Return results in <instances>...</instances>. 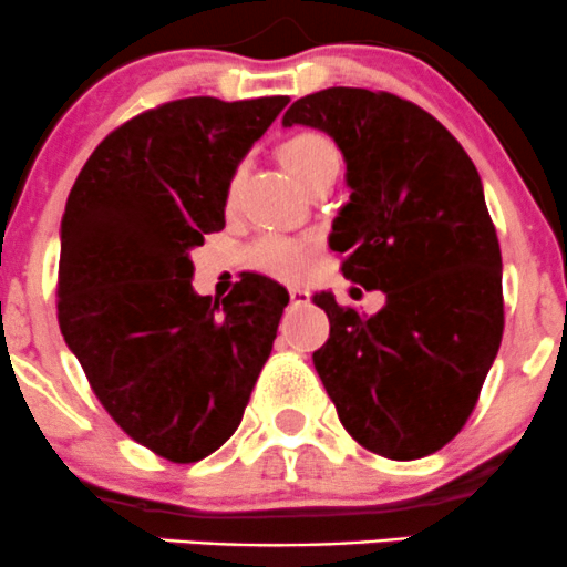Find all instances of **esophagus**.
<instances>
[{
    "mask_svg": "<svg viewBox=\"0 0 567 567\" xmlns=\"http://www.w3.org/2000/svg\"><path fill=\"white\" fill-rule=\"evenodd\" d=\"M288 292H290V301L296 306L309 303V292H306L303 288H288Z\"/></svg>",
    "mask_w": 567,
    "mask_h": 567,
    "instance_id": "esophagus-1",
    "label": "esophagus"
}]
</instances>
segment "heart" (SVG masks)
<instances>
[{
	"mask_svg": "<svg viewBox=\"0 0 567 567\" xmlns=\"http://www.w3.org/2000/svg\"><path fill=\"white\" fill-rule=\"evenodd\" d=\"M279 157L303 188L328 178L336 181L338 171H341V154H338L336 143L328 135L315 133V130H306V133H298L285 141L282 148H279ZM237 188L239 171L229 181V192H226L229 202L237 197ZM306 261H309V247L298 243V239L282 237V234H264L250 245V266H256L264 275L296 279L303 275Z\"/></svg>",
	"mask_w": 567,
	"mask_h": 567,
	"instance_id": "heart-1",
	"label": "heart"
}]
</instances>
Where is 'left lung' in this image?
I'll use <instances>...</instances> for the list:
<instances>
[{"mask_svg":"<svg viewBox=\"0 0 567 567\" xmlns=\"http://www.w3.org/2000/svg\"><path fill=\"white\" fill-rule=\"evenodd\" d=\"M282 125L324 130L351 197L333 220L341 271L386 306L362 317L317 292L330 338L315 368L347 432L392 461L437 453L470 421L504 336L501 247L470 154L383 90L298 97Z\"/></svg>","mask_w":567,"mask_h":567,"instance_id":"obj_1","label":"left lung"}]
</instances>
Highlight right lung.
Returning <instances> with one entry per match:
<instances>
[{"label":"right lung","mask_w":567,"mask_h":567,"mask_svg":"<svg viewBox=\"0 0 567 567\" xmlns=\"http://www.w3.org/2000/svg\"><path fill=\"white\" fill-rule=\"evenodd\" d=\"M288 95H197L148 109L106 135L61 224L58 324L106 413L173 464L237 432L290 296L245 275L224 301L197 296L188 250L224 229L239 159Z\"/></svg>","instance_id":"obj_1"}]
</instances>
